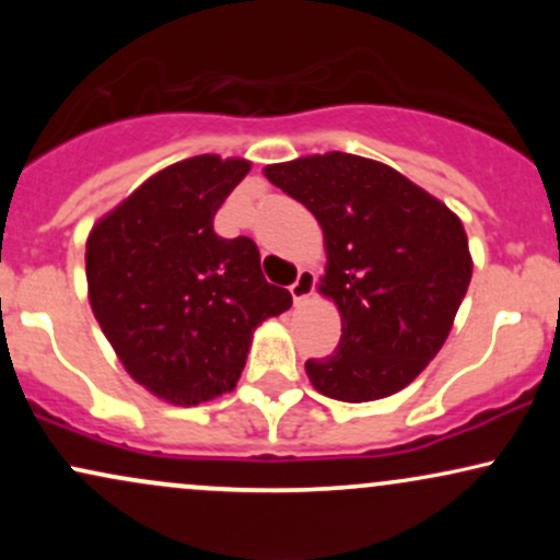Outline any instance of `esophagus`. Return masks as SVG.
Returning a JSON list of instances; mask_svg holds the SVG:
<instances>
[{
    "mask_svg": "<svg viewBox=\"0 0 560 560\" xmlns=\"http://www.w3.org/2000/svg\"><path fill=\"white\" fill-rule=\"evenodd\" d=\"M313 289H316V276H313V271H307V268H302V271L298 273V279H294V284L289 287L294 305H302V302L311 298Z\"/></svg>",
    "mask_w": 560,
    "mask_h": 560,
    "instance_id": "1",
    "label": "esophagus"
}]
</instances>
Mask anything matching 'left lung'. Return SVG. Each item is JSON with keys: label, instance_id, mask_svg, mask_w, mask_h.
<instances>
[{"label": "left lung", "instance_id": "8db88e82", "mask_svg": "<svg viewBox=\"0 0 560 560\" xmlns=\"http://www.w3.org/2000/svg\"><path fill=\"white\" fill-rule=\"evenodd\" d=\"M324 231L318 292L342 316L339 347L305 363L320 395L371 402L408 387L445 345L471 281L460 218L376 160L326 152L266 165Z\"/></svg>", "mask_w": 560, "mask_h": 560}]
</instances>
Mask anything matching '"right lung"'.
<instances>
[{
	"instance_id": "obj_1",
	"label": "right lung",
	"mask_w": 560,
	"mask_h": 560,
	"mask_svg": "<svg viewBox=\"0 0 560 560\" xmlns=\"http://www.w3.org/2000/svg\"><path fill=\"white\" fill-rule=\"evenodd\" d=\"M247 173L242 158L173 163L86 240L94 318L133 382L165 402L189 408L234 389L253 331L292 305L262 276L258 244L213 231L218 208Z\"/></svg>"
}]
</instances>
